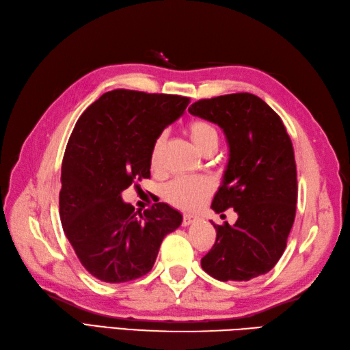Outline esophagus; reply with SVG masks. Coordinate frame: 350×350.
<instances>
[{
    "mask_svg": "<svg viewBox=\"0 0 350 350\" xmlns=\"http://www.w3.org/2000/svg\"><path fill=\"white\" fill-rule=\"evenodd\" d=\"M198 216L197 215H189V213H185L183 215V225L185 226H188V225H191V224H195V222H198Z\"/></svg>",
    "mask_w": 350,
    "mask_h": 350,
    "instance_id": "obj_1",
    "label": "esophagus"
}]
</instances>
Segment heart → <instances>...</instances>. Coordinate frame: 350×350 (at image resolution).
Here are the masks:
<instances>
[{
	"mask_svg": "<svg viewBox=\"0 0 350 350\" xmlns=\"http://www.w3.org/2000/svg\"><path fill=\"white\" fill-rule=\"evenodd\" d=\"M188 134L200 152L216 146L217 133L206 120H192L188 125ZM164 135H159L150 148V164L155 167L159 162ZM212 192V182L202 176H180L170 182L164 188V198L170 204L182 210H193L200 207Z\"/></svg>",
	"mask_w": 350,
	"mask_h": 350,
	"instance_id": "b5f03b06",
	"label": "heart"
}]
</instances>
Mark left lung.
I'll use <instances>...</instances> for the list:
<instances>
[{
  "instance_id": "8db88e82",
  "label": "left lung",
  "mask_w": 350,
  "mask_h": 350,
  "mask_svg": "<svg viewBox=\"0 0 350 350\" xmlns=\"http://www.w3.org/2000/svg\"><path fill=\"white\" fill-rule=\"evenodd\" d=\"M224 129L230 158L212 208L239 219L216 225V241L201 259L221 282H247L278 264L295 219L294 148L280 116L259 96L240 92L200 100L188 109Z\"/></svg>"
}]
</instances>
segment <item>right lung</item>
<instances>
[{"mask_svg":"<svg viewBox=\"0 0 350 350\" xmlns=\"http://www.w3.org/2000/svg\"><path fill=\"white\" fill-rule=\"evenodd\" d=\"M189 98L115 89L79 118L61 170L59 216L79 261L94 278L124 283L148 274L182 215L165 202L143 213L122 192L150 177L153 142L183 115Z\"/></svg>","mask_w":350,"mask_h":350,"instance_id":"obj_1","label":"right lung"}]
</instances>
